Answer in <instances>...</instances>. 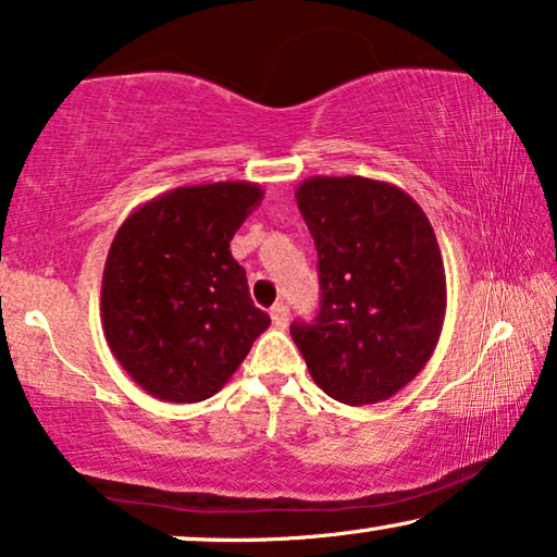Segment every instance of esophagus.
<instances>
[{
	"instance_id": "obj_1",
	"label": "esophagus",
	"mask_w": 557,
	"mask_h": 557,
	"mask_svg": "<svg viewBox=\"0 0 557 557\" xmlns=\"http://www.w3.org/2000/svg\"><path fill=\"white\" fill-rule=\"evenodd\" d=\"M270 315H272V323H275L277 327H285L287 320H289V308L285 302H275V305H272Z\"/></svg>"
}]
</instances>
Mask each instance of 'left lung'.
Wrapping results in <instances>:
<instances>
[{
	"instance_id": "1",
	"label": "left lung",
	"mask_w": 557,
	"mask_h": 557,
	"mask_svg": "<svg viewBox=\"0 0 557 557\" xmlns=\"http://www.w3.org/2000/svg\"><path fill=\"white\" fill-rule=\"evenodd\" d=\"M318 249L320 312L289 335L335 401H386L432 358L446 312L444 260L424 209L388 182L310 176L295 191Z\"/></svg>"
}]
</instances>
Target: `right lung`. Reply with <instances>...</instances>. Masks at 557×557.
I'll list each match as a JSON object with an SVG mask.
<instances>
[{"label": "right lung", "instance_id": "right-lung-1", "mask_svg": "<svg viewBox=\"0 0 557 557\" xmlns=\"http://www.w3.org/2000/svg\"><path fill=\"white\" fill-rule=\"evenodd\" d=\"M262 197L252 182L178 186L115 232L100 287L103 333L123 371L159 401L214 396L268 331L230 249Z\"/></svg>", "mask_w": 557, "mask_h": 557}]
</instances>
